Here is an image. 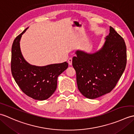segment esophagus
<instances>
[{"instance_id": "obj_1", "label": "esophagus", "mask_w": 134, "mask_h": 134, "mask_svg": "<svg viewBox=\"0 0 134 134\" xmlns=\"http://www.w3.org/2000/svg\"><path fill=\"white\" fill-rule=\"evenodd\" d=\"M72 59L71 58H70L68 60V63H69V64L70 65H71L72 64Z\"/></svg>"}]
</instances>
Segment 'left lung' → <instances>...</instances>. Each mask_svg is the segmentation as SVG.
I'll use <instances>...</instances> for the list:
<instances>
[{"label":"left lung","instance_id":"1","mask_svg":"<svg viewBox=\"0 0 134 134\" xmlns=\"http://www.w3.org/2000/svg\"><path fill=\"white\" fill-rule=\"evenodd\" d=\"M105 39L98 52L88 54L78 51L72 58L78 89L89 99L110 93L126 69L127 50L123 38L110 26Z\"/></svg>","mask_w":134,"mask_h":134}]
</instances>
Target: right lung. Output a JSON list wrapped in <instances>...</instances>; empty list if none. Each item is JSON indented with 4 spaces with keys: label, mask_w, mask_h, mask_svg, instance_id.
I'll return each instance as SVG.
<instances>
[{
    "label": "right lung",
    "mask_w": 134,
    "mask_h": 134,
    "mask_svg": "<svg viewBox=\"0 0 134 134\" xmlns=\"http://www.w3.org/2000/svg\"><path fill=\"white\" fill-rule=\"evenodd\" d=\"M27 29H25L14 40L11 48V73L25 94L37 100H45L55 92L58 76L67 69L69 65L65 62L38 67L25 61L20 49L19 41Z\"/></svg>",
    "instance_id": "1"
}]
</instances>
